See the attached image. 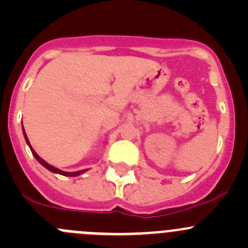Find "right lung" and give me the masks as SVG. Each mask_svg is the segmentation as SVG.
Returning <instances> with one entry per match:
<instances>
[{
	"label": "right lung",
	"mask_w": 248,
	"mask_h": 248,
	"mask_svg": "<svg viewBox=\"0 0 248 248\" xmlns=\"http://www.w3.org/2000/svg\"><path fill=\"white\" fill-rule=\"evenodd\" d=\"M22 128H24V127H22ZM24 136H25V140H26L27 145H29V146H30V149H31V152H32V155H33V156H34V158H36L37 161H38L39 163L42 164V166H43V167H46V169H49L50 171H52V172H56V174H60V175H64V176H78V175L82 174V172L85 171V170H80V171H74V172H67V171H62V170H60V169H57V168H55V167L50 166V164H47L46 162L44 161V159H42L41 157H39L38 155L36 154V151H34V150L32 149V147H31V145H30V141H29V139H27V136H26V133H25V131H24Z\"/></svg>",
	"instance_id": "right-lung-1"
}]
</instances>
